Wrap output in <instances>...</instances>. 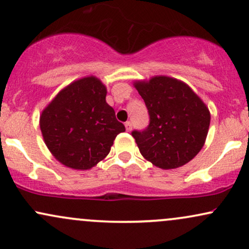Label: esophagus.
I'll list each match as a JSON object with an SVG mask.
<instances>
[{"label": "esophagus", "instance_id": "obj_1", "mask_svg": "<svg viewBox=\"0 0 249 249\" xmlns=\"http://www.w3.org/2000/svg\"><path fill=\"white\" fill-rule=\"evenodd\" d=\"M125 128H126L127 132H130V131L132 130V124H131L130 122H126L125 123Z\"/></svg>", "mask_w": 249, "mask_h": 249}]
</instances>
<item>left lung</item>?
<instances>
[{"instance_id":"1","label":"left lung","mask_w":249,"mask_h":249,"mask_svg":"<svg viewBox=\"0 0 249 249\" xmlns=\"http://www.w3.org/2000/svg\"><path fill=\"white\" fill-rule=\"evenodd\" d=\"M133 85L150 115L148 126L132 132L142 156L162 170L192 160L204 146L210 127L206 104L186 83L172 77L154 76Z\"/></svg>"}]
</instances>
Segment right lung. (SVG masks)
I'll return each mask as SVG.
<instances>
[{
  "instance_id": "right-lung-1",
  "label": "right lung",
  "mask_w": 249,
  "mask_h": 249,
  "mask_svg": "<svg viewBox=\"0 0 249 249\" xmlns=\"http://www.w3.org/2000/svg\"><path fill=\"white\" fill-rule=\"evenodd\" d=\"M107 87L95 76L62 89L39 117L43 139L53 157L73 170H90L110 152L125 126L105 101Z\"/></svg>"
}]
</instances>
